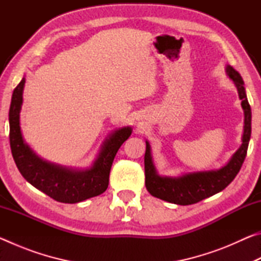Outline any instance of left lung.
Masks as SVG:
<instances>
[{"instance_id":"left-lung-1","label":"left lung","mask_w":261,"mask_h":261,"mask_svg":"<svg viewBox=\"0 0 261 261\" xmlns=\"http://www.w3.org/2000/svg\"><path fill=\"white\" fill-rule=\"evenodd\" d=\"M226 72L237 87L238 95L242 100V108L244 110V132L240 148L233 153L227 165L218 170L198 171L185 174L179 177H162L156 173L151 155V146L146 141V152L144 158L145 185L153 197L183 206L196 204L226 189L241 170L251 138V107L246 98L244 82L241 74L230 65H227Z\"/></svg>"}]
</instances>
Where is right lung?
<instances>
[{"label":"right lung","mask_w":261,"mask_h":261,"mask_svg":"<svg viewBox=\"0 0 261 261\" xmlns=\"http://www.w3.org/2000/svg\"><path fill=\"white\" fill-rule=\"evenodd\" d=\"M25 78L17 85L9 110L11 153L23 177L53 199L65 204H76L103 193L109 184V173L118 148L129 138L132 129L124 126L115 130L101 146L98 158L91 168L84 170L70 169L39 158L21 136L19 113L23 103Z\"/></svg>","instance_id":"add662e5"}]
</instances>
